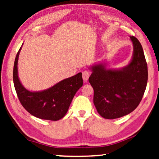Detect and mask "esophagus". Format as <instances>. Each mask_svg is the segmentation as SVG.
I'll use <instances>...</instances> for the list:
<instances>
[{
  "label": "esophagus",
  "mask_w": 159,
  "mask_h": 159,
  "mask_svg": "<svg viewBox=\"0 0 159 159\" xmlns=\"http://www.w3.org/2000/svg\"><path fill=\"white\" fill-rule=\"evenodd\" d=\"M90 72L88 71H83V74H82V76H83V79L85 82H87V80H88V78L90 76Z\"/></svg>",
  "instance_id": "esophagus-1"
}]
</instances>
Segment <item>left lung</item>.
Listing matches in <instances>:
<instances>
[{"label": "left lung", "instance_id": "8db88e82", "mask_svg": "<svg viewBox=\"0 0 159 159\" xmlns=\"http://www.w3.org/2000/svg\"><path fill=\"white\" fill-rule=\"evenodd\" d=\"M132 58L119 69L107 68L101 61L89 67V83L94 90L93 102L102 117L114 119L133 111L141 102L148 80L147 64L140 43L134 36Z\"/></svg>", "mask_w": 159, "mask_h": 159}]
</instances>
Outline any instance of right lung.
<instances>
[{"mask_svg":"<svg viewBox=\"0 0 159 159\" xmlns=\"http://www.w3.org/2000/svg\"><path fill=\"white\" fill-rule=\"evenodd\" d=\"M22 45L16 55L13 69V82L21 105L31 115L41 119H61L68 111L75 94L83 86L82 73L61 80L43 90H27L18 76V59Z\"/></svg>","mask_w":159,"mask_h":159,"instance_id":"1","label":"right lung"}]
</instances>
